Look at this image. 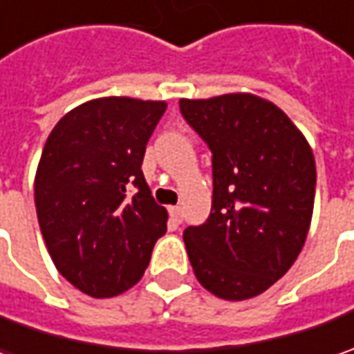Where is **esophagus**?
<instances>
[{
    "label": "esophagus",
    "mask_w": 354,
    "mask_h": 354,
    "mask_svg": "<svg viewBox=\"0 0 354 354\" xmlns=\"http://www.w3.org/2000/svg\"><path fill=\"white\" fill-rule=\"evenodd\" d=\"M169 216L175 225H181L183 223V211H181V207H169Z\"/></svg>",
    "instance_id": "esophagus-1"
}]
</instances>
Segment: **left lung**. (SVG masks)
I'll list each match as a JSON object with an SVG mask.
<instances>
[{"mask_svg":"<svg viewBox=\"0 0 354 354\" xmlns=\"http://www.w3.org/2000/svg\"><path fill=\"white\" fill-rule=\"evenodd\" d=\"M212 153L209 218L185 228L193 272L228 301L266 292L304 248L315 201V157L276 104L254 94L179 100Z\"/></svg>","mask_w":354,"mask_h":354,"instance_id":"left-lung-1","label":"left lung"}]
</instances>
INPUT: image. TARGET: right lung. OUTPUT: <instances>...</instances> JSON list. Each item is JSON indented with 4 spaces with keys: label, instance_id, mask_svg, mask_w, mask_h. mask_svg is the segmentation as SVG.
Returning <instances> with one entry per match:
<instances>
[{
    "label": "right lung",
    "instance_id": "obj_1",
    "mask_svg": "<svg viewBox=\"0 0 354 354\" xmlns=\"http://www.w3.org/2000/svg\"><path fill=\"white\" fill-rule=\"evenodd\" d=\"M167 104L110 96L80 104L53 128L35 175L47 250L75 288L114 297L142 279L167 230L142 173Z\"/></svg>",
    "mask_w": 354,
    "mask_h": 354
}]
</instances>
